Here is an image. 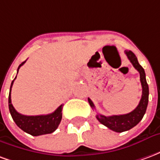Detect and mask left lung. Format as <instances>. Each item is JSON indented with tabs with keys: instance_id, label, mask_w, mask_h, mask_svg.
Instances as JSON below:
<instances>
[{
	"instance_id": "left-lung-1",
	"label": "left lung",
	"mask_w": 160,
	"mask_h": 160,
	"mask_svg": "<svg viewBox=\"0 0 160 160\" xmlns=\"http://www.w3.org/2000/svg\"><path fill=\"white\" fill-rule=\"evenodd\" d=\"M125 54L127 55L128 58L133 64L134 68L140 73V80H141V87H142V95H141L140 103L134 111L128 114L114 115V116H110V117H105L100 114H98L96 116L99 122L109 128L111 130L118 132V133L129 130L141 122L147 111L148 104V95H149V88H148V85L146 80V73H145L144 68L139 64L137 57L131 50H125ZM88 102L90 104L91 107L92 109L95 108L92 101L89 98H88Z\"/></svg>"
}]
</instances>
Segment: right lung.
<instances>
[{
    "mask_svg": "<svg viewBox=\"0 0 160 160\" xmlns=\"http://www.w3.org/2000/svg\"><path fill=\"white\" fill-rule=\"evenodd\" d=\"M23 62L18 68V72L20 67L24 63ZM17 72V73H18ZM16 77L14 78V80ZM14 80L12 81L11 87H10V92L8 96V107L10 114L12 116V119L15 122L17 126L21 128L23 131L29 134H32L33 136H38L42 134H51L59 126L62 118V108L63 104H61L59 107L56 109L53 113L48 115H40V116H25L19 113L16 111L14 107L12 106V101H11V88Z\"/></svg>",
    "mask_w": 160,
    "mask_h": 160,
    "instance_id": "1",
    "label": "right lung"
}]
</instances>
